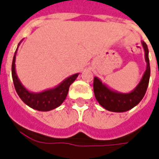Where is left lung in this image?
Instances as JSON below:
<instances>
[{
    "instance_id": "8db88e82",
    "label": "left lung",
    "mask_w": 159,
    "mask_h": 159,
    "mask_svg": "<svg viewBox=\"0 0 159 159\" xmlns=\"http://www.w3.org/2000/svg\"><path fill=\"white\" fill-rule=\"evenodd\" d=\"M141 45L145 51L146 68L140 81L133 91L126 93L117 92L116 90L110 88L98 77H94L93 90L96 99L98 100L100 105L105 110L118 113L125 112L136 106L144 98L149 84L151 69L148 56L149 51L147 45L144 41H141Z\"/></svg>"
}]
</instances>
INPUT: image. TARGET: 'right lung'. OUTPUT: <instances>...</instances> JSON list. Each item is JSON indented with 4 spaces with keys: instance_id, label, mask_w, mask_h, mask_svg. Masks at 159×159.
Here are the masks:
<instances>
[{
    "instance_id": "1",
    "label": "right lung",
    "mask_w": 159,
    "mask_h": 159,
    "mask_svg": "<svg viewBox=\"0 0 159 159\" xmlns=\"http://www.w3.org/2000/svg\"><path fill=\"white\" fill-rule=\"evenodd\" d=\"M21 42L22 40L20 41V43ZM20 43L18 44L16 51L14 53L13 63H12V76H13V85L19 97L26 105L39 111H49L59 107L63 103L64 100L66 99L69 86L74 83L80 74H73L69 77L66 78L59 85L53 88L47 89L40 92H30L21 83L17 75L16 69H15L17 50Z\"/></svg>"
}]
</instances>
